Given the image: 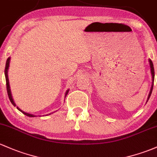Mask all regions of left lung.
Masks as SVG:
<instances>
[{"instance_id":"left-lung-1","label":"left lung","mask_w":157,"mask_h":157,"mask_svg":"<svg viewBox=\"0 0 157 157\" xmlns=\"http://www.w3.org/2000/svg\"><path fill=\"white\" fill-rule=\"evenodd\" d=\"M149 64H150V68H151V76H152V85H151V90H150L149 94H148V97H147V102L148 101L151 95V93H152L153 90V82H154V68H153V62L151 59H149Z\"/></svg>"}]
</instances>
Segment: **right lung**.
Segmentation results:
<instances>
[{"label": "right lung", "instance_id": "obj_1", "mask_svg": "<svg viewBox=\"0 0 157 157\" xmlns=\"http://www.w3.org/2000/svg\"><path fill=\"white\" fill-rule=\"evenodd\" d=\"M10 58H8L7 60H6V67H5V71H4V74H5V78H6V90H7V94H8V97H9V99L10 100L11 103L13 104L14 106H16V103H15L14 100H13V97H12V93H11V90H10V82H9V78H8V70H9V67H10ZM69 89L67 90L65 93V98L66 97H67V94L69 93ZM17 109L18 110H19L20 112H22L23 114H25L26 116H28V117H36V115H34V114H29V113H27V112H25L24 111H22L21 109H20L17 106ZM49 114H51V113L50 114H48V115ZM44 116V115H43Z\"/></svg>", "mask_w": 157, "mask_h": 157}]
</instances>
